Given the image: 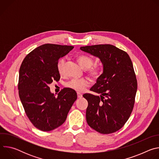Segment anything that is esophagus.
<instances>
[{
	"label": "esophagus",
	"instance_id": "obj_1",
	"mask_svg": "<svg viewBox=\"0 0 159 159\" xmlns=\"http://www.w3.org/2000/svg\"><path fill=\"white\" fill-rule=\"evenodd\" d=\"M77 98H82V94L80 93H77Z\"/></svg>",
	"mask_w": 159,
	"mask_h": 159
}]
</instances>
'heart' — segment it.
<instances>
[{
	"instance_id": "obj_1",
	"label": "heart",
	"mask_w": 159,
	"mask_h": 159,
	"mask_svg": "<svg viewBox=\"0 0 159 159\" xmlns=\"http://www.w3.org/2000/svg\"><path fill=\"white\" fill-rule=\"evenodd\" d=\"M78 61L80 65L84 69H89L91 67L94 63V60L87 55H80L78 57ZM57 70L60 74H63L64 72V60L61 59L57 63ZM102 72V67L99 65H96L90 68L89 74L94 77H98ZM66 87L78 92H82L89 85V82L86 79H73L66 84Z\"/></svg>"
}]
</instances>
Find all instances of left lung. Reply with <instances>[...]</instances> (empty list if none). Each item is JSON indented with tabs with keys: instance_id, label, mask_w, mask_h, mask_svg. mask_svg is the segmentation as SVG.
Wrapping results in <instances>:
<instances>
[{
	"instance_id": "left-lung-1",
	"label": "left lung",
	"mask_w": 159,
	"mask_h": 159,
	"mask_svg": "<svg viewBox=\"0 0 159 159\" xmlns=\"http://www.w3.org/2000/svg\"><path fill=\"white\" fill-rule=\"evenodd\" d=\"M80 49L100 59L103 72L90 90L100 96L85 94L88 102L86 121L102 134L121 128L132 112L137 81L132 61L126 52L111 44L82 47Z\"/></svg>"
}]
</instances>
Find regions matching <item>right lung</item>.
<instances>
[{
	"label": "right lung",
	"mask_w": 159,
	"mask_h": 159,
	"mask_svg": "<svg viewBox=\"0 0 159 159\" xmlns=\"http://www.w3.org/2000/svg\"><path fill=\"white\" fill-rule=\"evenodd\" d=\"M72 46L44 44L24 59L19 73L18 90L21 103L33 125L43 131L61 126L77 98L74 90L65 88L56 97L48 86L58 81V60L69 53Z\"/></svg>",
	"instance_id": "1"
}]
</instances>
